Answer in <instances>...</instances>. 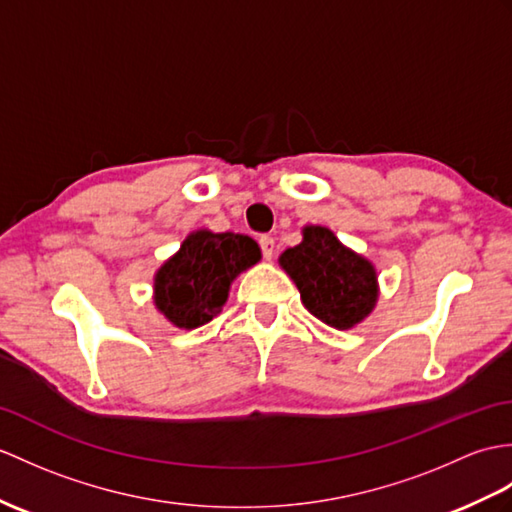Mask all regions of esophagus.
Returning a JSON list of instances; mask_svg holds the SVG:
<instances>
[{"label": "esophagus", "instance_id": "obj_1", "mask_svg": "<svg viewBox=\"0 0 512 512\" xmlns=\"http://www.w3.org/2000/svg\"><path fill=\"white\" fill-rule=\"evenodd\" d=\"M259 246H261V255H264V259H272V255H275V240H272L270 235H261L259 237Z\"/></svg>", "mask_w": 512, "mask_h": 512}]
</instances>
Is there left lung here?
I'll return each mask as SVG.
<instances>
[{"instance_id": "8db88e82", "label": "left lung", "mask_w": 512, "mask_h": 512, "mask_svg": "<svg viewBox=\"0 0 512 512\" xmlns=\"http://www.w3.org/2000/svg\"><path fill=\"white\" fill-rule=\"evenodd\" d=\"M301 233V244L285 248L279 266L299 288L307 312L342 331L360 325L379 296L373 261L351 251L320 224H307Z\"/></svg>"}]
</instances>
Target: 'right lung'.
<instances>
[{
	"mask_svg": "<svg viewBox=\"0 0 512 512\" xmlns=\"http://www.w3.org/2000/svg\"><path fill=\"white\" fill-rule=\"evenodd\" d=\"M261 251L242 233H189L181 248L154 272V307L178 329H196L222 312L231 283L255 266Z\"/></svg>",
	"mask_w": 512,
	"mask_h": 512,
	"instance_id": "obj_1",
	"label": "right lung"
}]
</instances>
